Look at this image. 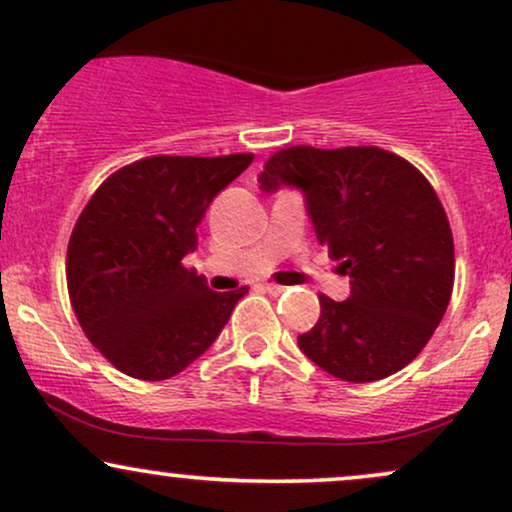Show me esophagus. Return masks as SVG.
Returning <instances> with one entry per match:
<instances>
[{"instance_id":"obj_1","label":"esophagus","mask_w":512,"mask_h":512,"mask_svg":"<svg viewBox=\"0 0 512 512\" xmlns=\"http://www.w3.org/2000/svg\"><path fill=\"white\" fill-rule=\"evenodd\" d=\"M262 289L267 293H272V296H281V293H284V286H276V284H264Z\"/></svg>"}]
</instances>
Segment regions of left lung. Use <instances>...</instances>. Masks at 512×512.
<instances>
[{
    "instance_id": "8db88e82",
    "label": "left lung",
    "mask_w": 512,
    "mask_h": 512,
    "mask_svg": "<svg viewBox=\"0 0 512 512\" xmlns=\"http://www.w3.org/2000/svg\"><path fill=\"white\" fill-rule=\"evenodd\" d=\"M264 192L296 187L315 236L349 274L351 296H320L298 337L310 361L346 383H373L421 354L448 310L455 245L424 175L378 146H289L264 163Z\"/></svg>"
}]
</instances>
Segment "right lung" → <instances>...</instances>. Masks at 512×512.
I'll return each instance as SVG.
<instances>
[{"instance_id":"1","label":"right lung","mask_w":512,"mask_h":512,"mask_svg":"<svg viewBox=\"0 0 512 512\" xmlns=\"http://www.w3.org/2000/svg\"><path fill=\"white\" fill-rule=\"evenodd\" d=\"M252 154L151 156L93 192L67 248L69 301L88 342L137 380H168L216 342L248 286L216 293L182 257Z\"/></svg>"}]
</instances>
